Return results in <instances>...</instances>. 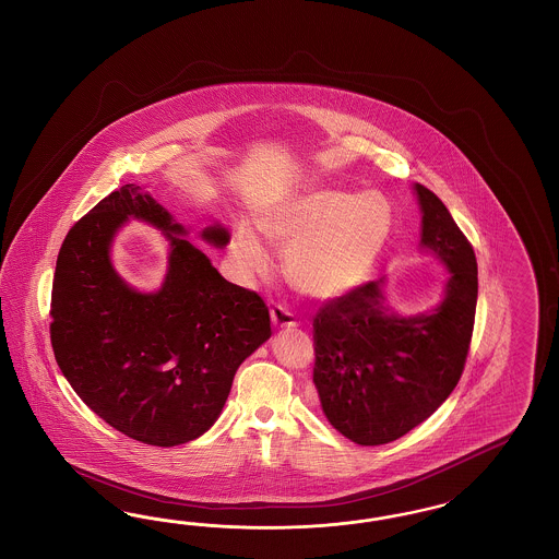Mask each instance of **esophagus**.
<instances>
[{
	"label": "esophagus",
	"mask_w": 559,
	"mask_h": 559,
	"mask_svg": "<svg viewBox=\"0 0 559 559\" xmlns=\"http://www.w3.org/2000/svg\"><path fill=\"white\" fill-rule=\"evenodd\" d=\"M270 320L274 328H295L297 326V320L295 316L290 313L289 309L283 308V306H274L270 309Z\"/></svg>",
	"instance_id": "34e87169"
}]
</instances>
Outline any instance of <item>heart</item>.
<instances>
[{"instance_id":"1","label":"heart","mask_w":559,"mask_h":559,"mask_svg":"<svg viewBox=\"0 0 559 559\" xmlns=\"http://www.w3.org/2000/svg\"><path fill=\"white\" fill-rule=\"evenodd\" d=\"M396 225L384 193L313 190L295 195L260 221L262 233L287 248L285 266L297 289L336 299L366 285ZM231 264L241 281L272 269V253L250 223L233 231Z\"/></svg>"}]
</instances>
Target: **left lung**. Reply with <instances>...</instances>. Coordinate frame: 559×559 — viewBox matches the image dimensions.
Masks as SVG:
<instances>
[{
  "mask_svg": "<svg viewBox=\"0 0 559 559\" xmlns=\"http://www.w3.org/2000/svg\"><path fill=\"white\" fill-rule=\"evenodd\" d=\"M424 253L448 270L442 297L419 313L385 304V278L328 301L313 318V384L350 442L380 445L431 417L461 380L477 308V258L442 200L413 183Z\"/></svg>",
  "mask_w": 559,
  "mask_h": 559,
  "instance_id": "obj_1",
  "label": "left lung"
}]
</instances>
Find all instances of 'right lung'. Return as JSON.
<instances>
[{
  "mask_svg": "<svg viewBox=\"0 0 559 559\" xmlns=\"http://www.w3.org/2000/svg\"><path fill=\"white\" fill-rule=\"evenodd\" d=\"M128 219L158 228L168 272L156 292H138L116 272L110 250ZM144 188L128 183L100 200L66 235L51 293V345L84 405L123 436L179 445L218 419L233 378L270 338L269 308L253 290L225 281ZM225 248L229 231H200Z\"/></svg>",
  "mask_w": 559,
  "mask_h": 559,
  "instance_id": "1",
  "label": "right lung"
}]
</instances>
